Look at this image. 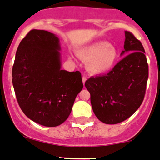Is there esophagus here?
<instances>
[{"instance_id": "1", "label": "esophagus", "mask_w": 160, "mask_h": 160, "mask_svg": "<svg viewBox=\"0 0 160 160\" xmlns=\"http://www.w3.org/2000/svg\"><path fill=\"white\" fill-rule=\"evenodd\" d=\"M86 77H85V76H83L82 77V82H83V84H85V81H86Z\"/></svg>"}]
</instances>
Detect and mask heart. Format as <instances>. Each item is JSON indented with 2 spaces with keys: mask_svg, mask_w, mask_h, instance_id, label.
<instances>
[{
  "mask_svg": "<svg viewBox=\"0 0 160 160\" xmlns=\"http://www.w3.org/2000/svg\"><path fill=\"white\" fill-rule=\"evenodd\" d=\"M77 55L87 63V69L93 75L107 73L115 68L118 62V48L105 41L95 42L77 51Z\"/></svg>",
  "mask_w": 160,
  "mask_h": 160,
  "instance_id": "1",
  "label": "heart"
}]
</instances>
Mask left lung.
<instances>
[{
    "label": "left lung",
    "mask_w": 160,
    "mask_h": 160,
    "mask_svg": "<svg viewBox=\"0 0 160 160\" xmlns=\"http://www.w3.org/2000/svg\"><path fill=\"white\" fill-rule=\"evenodd\" d=\"M125 55L107 74L91 77L85 87L97 118L105 124H117L129 118L139 108L146 93L149 67L142 44L125 31Z\"/></svg>",
    "instance_id": "obj_1"
}]
</instances>
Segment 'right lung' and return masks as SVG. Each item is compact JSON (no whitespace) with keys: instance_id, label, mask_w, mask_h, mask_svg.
<instances>
[{"instance_id":"right-lung-1","label":"right lung","mask_w":160,"mask_h":160,"mask_svg":"<svg viewBox=\"0 0 160 160\" xmlns=\"http://www.w3.org/2000/svg\"><path fill=\"white\" fill-rule=\"evenodd\" d=\"M59 38L33 29L16 52L12 83L19 106L32 121L48 127L63 123L83 83L78 71L61 69Z\"/></svg>"}]
</instances>
